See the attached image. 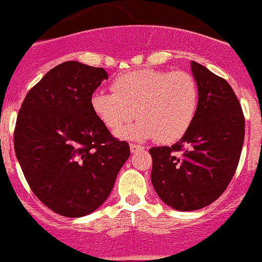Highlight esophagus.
<instances>
[{"label":"esophagus","instance_id":"1","mask_svg":"<svg viewBox=\"0 0 262 262\" xmlns=\"http://www.w3.org/2000/svg\"><path fill=\"white\" fill-rule=\"evenodd\" d=\"M140 150H143V146L136 145V143H130V151H132V152L140 151Z\"/></svg>","mask_w":262,"mask_h":262}]
</instances>
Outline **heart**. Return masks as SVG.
Returning <instances> with one entry per match:
<instances>
[{
  "instance_id": "b5f03b06",
  "label": "heart",
  "mask_w": 262,
  "mask_h": 262,
  "mask_svg": "<svg viewBox=\"0 0 262 262\" xmlns=\"http://www.w3.org/2000/svg\"><path fill=\"white\" fill-rule=\"evenodd\" d=\"M112 91H95L91 108L99 120L117 133L134 116L140 119L120 132L126 140L172 143L192 125L199 110V86L189 73L145 69L117 75Z\"/></svg>"
}]
</instances>
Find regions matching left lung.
<instances>
[{
    "label": "left lung",
    "instance_id": "left-lung-1",
    "mask_svg": "<svg viewBox=\"0 0 262 262\" xmlns=\"http://www.w3.org/2000/svg\"><path fill=\"white\" fill-rule=\"evenodd\" d=\"M190 69L199 86V110L192 125L172 146L150 148L151 183L160 200L180 211L215 201L235 175L246 121L230 84L200 63Z\"/></svg>",
    "mask_w": 262,
    "mask_h": 262
}]
</instances>
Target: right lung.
Wrapping results in <instances>:
<instances>
[{"label":"right lung","mask_w":262,"mask_h":262,"mask_svg":"<svg viewBox=\"0 0 262 262\" xmlns=\"http://www.w3.org/2000/svg\"><path fill=\"white\" fill-rule=\"evenodd\" d=\"M108 74L67 61L28 91L14 132V148L28 185L55 213L87 215L108 199L129 145L94 114L91 96Z\"/></svg>","instance_id":"add662e5"}]
</instances>
